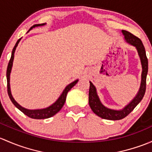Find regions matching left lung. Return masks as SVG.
I'll return each instance as SVG.
<instances>
[{
	"label": "left lung",
	"instance_id": "8db88e82",
	"mask_svg": "<svg viewBox=\"0 0 152 152\" xmlns=\"http://www.w3.org/2000/svg\"><path fill=\"white\" fill-rule=\"evenodd\" d=\"M124 39L127 43L130 44L132 46L135 47L138 53L139 57L140 58V62L142 65V74H141V82L138 92L134 96V98L127 105L125 106L122 110H113L106 107L102 104L97 93L96 89L91 82H90V88H89L88 93V103L89 106L91 108L92 111L96 115L104 119L108 120H120L125 118L126 115H129L134 107L139 104L146 92V76L148 73V58L146 57L145 48L142 43L141 40L138 37H135L129 31H121Z\"/></svg>",
	"mask_w": 152,
	"mask_h": 152
}]
</instances>
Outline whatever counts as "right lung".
Segmentation results:
<instances>
[{
    "label": "right lung",
    "instance_id": "1",
    "mask_svg": "<svg viewBox=\"0 0 152 152\" xmlns=\"http://www.w3.org/2000/svg\"><path fill=\"white\" fill-rule=\"evenodd\" d=\"M46 23H42V24H36L34 26H33L31 28L29 29V31H31L33 28L38 27V26H45ZM21 38L19 39L17 42V43L15 44V47H14L13 50H12V56H11V58L9 60V64L7 66V70H6V79H7V91H8V94H9V98H10L11 101L15 105V107H18V108L20 111L23 113L25 115H28L31 118H34V119H44V118H50V117L53 116L54 115H56L61 109L62 108V107L64 104L66 98L67 93L69 92V91L74 86H75V84L78 82V80H76L74 82L71 83L70 84H69L65 88L64 90L63 91L62 94H61V96H59L58 99L56 100L53 104H51L49 107H46V108L44 109H38V110H28V109H26L25 107H22L21 105L18 104L15 99L12 96V93H11V89H10V73L12 71V67L13 65V61H14V56H15V52L16 48L18 47L19 42H20Z\"/></svg>",
    "mask_w": 152,
    "mask_h": 152
}]
</instances>
